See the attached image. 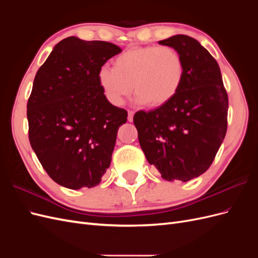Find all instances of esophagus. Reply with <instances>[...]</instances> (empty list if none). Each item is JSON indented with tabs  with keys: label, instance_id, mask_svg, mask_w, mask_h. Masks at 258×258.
<instances>
[{
	"label": "esophagus",
	"instance_id": "esophagus-1",
	"mask_svg": "<svg viewBox=\"0 0 258 258\" xmlns=\"http://www.w3.org/2000/svg\"><path fill=\"white\" fill-rule=\"evenodd\" d=\"M134 115H135V112L134 111H129L128 112V121H132L134 120Z\"/></svg>",
	"mask_w": 258,
	"mask_h": 258
}]
</instances>
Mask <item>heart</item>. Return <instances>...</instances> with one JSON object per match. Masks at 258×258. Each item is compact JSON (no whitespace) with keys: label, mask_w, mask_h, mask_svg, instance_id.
Listing matches in <instances>:
<instances>
[{"label":"heart","mask_w":258,"mask_h":258,"mask_svg":"<svg viewBox=\"0 0 258 258\" xmlns=\"http://www.w3.org/2000/svg\"><path fill=\"white\" fill-rule=\"evenodd\" d=\"M183 77L181 54L169 46L130 48L115 58L113 68L102 67L98 73L104 96L117 106L123 104L132 89L139 103L166 104L176 95Z\"/></svg>","instance_id":"obj_1"}]
</instances>
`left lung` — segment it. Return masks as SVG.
<instances>
[{
    "label": "left lung",
    "instance_id": "left-lung-1",
    "mask_svg": "<svg viewBox=\"0 0 258 258\" xmlns=\"http://www.w3.org/2000/svg\"><path fill=\"white\" fill-rule=\"evenodd\" d=\"M184 62V77L168 103L134 116L139 142L161 177L187 182L212 165L227 131L228 96L220 67L195 38L177 34L159 41Z\"/></svg>",
    "mask_w": 258,
    "mask_h": 258
}]
</instances>
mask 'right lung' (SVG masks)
<instances>
[{"label":"right lung","instance_id":"1","mask_svg":"<svg viewBox=\"0 0 258 258\" xmlns=\"http://www.w3.org/2000/svg\"><path fill=\"white\" fill-rule=\"evenodd\" d=\"M115 44L70 36L38 69L27 105L29 140L47 174L70 189L97 186L128 113L108 102L98 73Z\"/></svg>","mask_w":258,"mask_h":258}]
</instances>
